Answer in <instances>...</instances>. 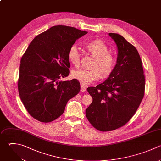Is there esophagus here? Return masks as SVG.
Here are the masks:
<instances>
[{
    "instance_id": "esophagus-1",
    "label": "esophagus",
    "mask_w": 161,
    "mask_h": 161,
    "mask_svg": "<svg viewBox=\"0 0 161 161\" xmlns=\"http://www.w3.org/2000/svg\"><path fill=\"white\" fill-rule=\"evenodd\" d=\"M80 91L82 92H85L86 91V87L84 86V85H81L80 86Z\"/></svg>"
}]
</instances>
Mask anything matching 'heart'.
I'll return each mask as SVG.
<instances>
[{"label":"heart","mask_w":161,"mask_h":161,"mask_svg":"<svg viewBox=\"0 0 161 161\" xmlns=\"http://www.w3.org/2000/svg\"><path fill=\"white\" fill-rule=\"evenodd\" d=\"M87 53L94 58L91 69H80L72 73L73 78L78 80L84 85H88L101 77H109L114 72L116 67V58L109 53L108 47L101 40H95L84 45ZM69 61L75 67L80 63V53L76 46H72L67 53Z\"/></svg>","instance_id":"b5f03b06"}]
</instances>
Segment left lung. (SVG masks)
Instances as JSON below:
<instances>
[{
    "instance_id": "obj_1",
    "label": "left lung",
    "mask_w": 161,
    "mask_h": 161,
    "mask_svg": "<svg viewBox=\"0 0 161 161\" xmlns=\"http://www.w3.org/2000/svg\"><path fill=\"white\" fill-rule=\"evenodd\" d=\"M109 35L118 50L115 69L104 82L87 88L92 102L86 110L88 121L101 131L116 130L130 121L143 98L145 86L137 50L122 36Z\"/></svg>"
}]
</instances>
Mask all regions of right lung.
Segmentation results:
<instances>
[{
  "label": "right lung",
  "mask_w": 161,
  "mask_h": 161,
  "mask_svg": "<svg viewBox=\"0 0 161 161\" xmlns=\"http://www.w3.org/2000/svg\"><path fill=\"white\" fill-rule=\"evenodd\" d=\"M87 31L58 25L37 35L22 56L18 80L19 94L28 113L43 123L64 112L67 101L80 89L79 82L58 81L69 75V48Z\"/></svg>",
  "instance_id": "right-lung-1"
}]
</instances>
